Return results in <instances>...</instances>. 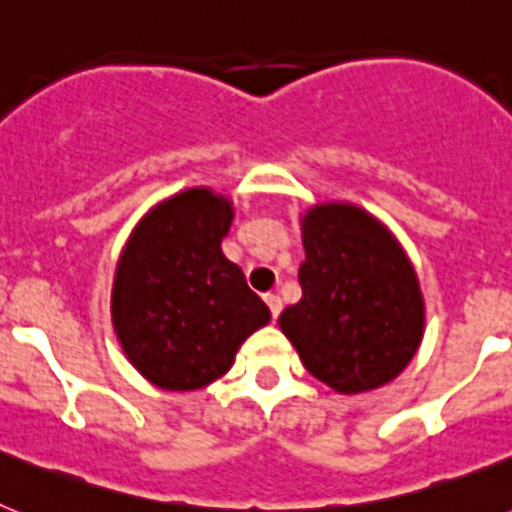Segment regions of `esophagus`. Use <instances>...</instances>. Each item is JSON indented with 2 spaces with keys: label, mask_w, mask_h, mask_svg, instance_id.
I'll use <instances>...</instances> for the list:
<instances>
[{
  "label": "esophagus",
  "mask_w": 512,
  "mask_h": 512,
  "mask_svg": "<svg viewBox=\"0 0 512 512\" xmlns=\"http://www.w3.org/2000/svg\"><path fill=\"white\" fill-rule=\"evenodd\" d=\"M264 300H266V305H269V310H271V318L277 320L279 312H282V300H279V295H266Z\"/></svg>",
  "instance_id": "esophagus-1"
}]
</instances>
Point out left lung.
Returning <instances> with one entry per match:
<instances>
[{"instance_id":"1","label":"left lung","mask_w":512,"mask_h":512,"mask_svg":"<svg viewBox=\"0 0 512 512\" xmlns=\"http://www.w3.org/2000/svg\"><path fill=\"white\" fill-rule=\"evenodd\" d=\"M302 300L279 328L312 377L343 395L377 390L410 364L423 338L418 277L395 235L348 202L302 217Z\"/></svg>"}]
</instances>
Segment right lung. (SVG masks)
I'll return each mask as SVG.
<instances>
[{
	"mask_svg": "<svg viewBox=\"0 0 512 512\" xmlns=\"http://www.w3.org/2000/svg\"><path fill=\"white\" fill-rule=\"evenodd\" d=\"M230 223L228 197L194 187L153 207L122 248L112 325L130 364L161 390L223 377L241 343L271 320L220 248Z\"/></svg>",
	"mask_w": 512,
	"mask_h": 512,
	"instance_id": "right-lung-1",
	"label": "right lung"
}]
</instances>
